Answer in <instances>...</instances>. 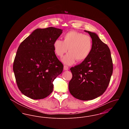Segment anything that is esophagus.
<instances>
[{
  "instance_id": "obj_1",
  "label": "esophagus",
  "mask_w": 129,
  "mask_h": 129,
  "mask_svg": "<svg viewBox=\"0 0 129 129\" xmlns=\"http://www.w3.org/2000/svg\"><path fill=\"white\" fill-rule=\"evenodd\" d=\"M68 69H69V67H68L67 66H66V65H64V70L65 71L68 70Z\"/></svg>"
}]
</instances>
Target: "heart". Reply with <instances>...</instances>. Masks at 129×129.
<instances>
[{
    "label": "heart",
    "mask_w": 129,
    "mask_h": 129,
    "mask_svg": "<svg viewBox=\"0 0 129 129\" xmlns=\"http://www.w3.org/2000/svg\"><path fill=\"white\" fill-rule=\"evenodd\" d=\"M56 55L62 57L69 51L62 60L65 64L72 65L76 60L82 61L86 59L92 51L93 43L91 37L82 33L71 31L63 36V41L57 39L54 43Z\"/></svg>",
    "instance_id": "1"
}]
</instances>
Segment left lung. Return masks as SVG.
I'll return each instance as SVG.
<instances>
[{
	"instance_id": "8db88e82",
	"label": "left lung",
	"mask_w": 129,
	"mask_h": 129,
	"mask_svg": "<svg viewBox=\"0 0 129 129\" xmlns=\"http://www.w3.org/2000/svg\"><path fill=\"white\" fill-rule=\"evenodd\" d=\"M85 31L92 39V51L81 64L70 69L73 77L69 82V89L75 98L88 101L105 92L110 81L113 66L108 46L96 33Z\"/></svg>"
}]
</instances>
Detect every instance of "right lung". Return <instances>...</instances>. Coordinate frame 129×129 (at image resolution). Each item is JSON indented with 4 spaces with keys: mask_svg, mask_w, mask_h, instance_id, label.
<instances>
[{
    "mask_svg": "<svg viewBox=\"0 0 129 129\" xmlns=\"http://www.w3.org/2000/svg\"><path fill=\"white\" fill-rule=\"evenodd\" d=\"M62 31L54 27L37 28L19 45L13 70L19 90L26 97L42 99L53 91V82L63 69L53 46Z\"/></svg>",
    "mask_w": 129,
    "mask_h": 129,
    "instance_id": "obj_1",
    "label": "right lung"
}]
</instances>
